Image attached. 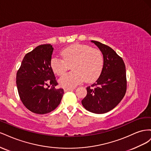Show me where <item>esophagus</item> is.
<instances>
[{
    "label": "esophagus",
    "instance_id": "34e87169",
    "mask_svg": "<svg viewBox=\"0 0 151 151\" xmlns=\"http://www.w3.org/2000/svg\"><path fill=\"white\" fill-rule=\"evenodd\" d=\"M74 89V88H65V89H64V91L65 92H67V91H73Z\"/></svg>",
    "mask_w": 151,
    "mask_h": 151
}]
</instances>
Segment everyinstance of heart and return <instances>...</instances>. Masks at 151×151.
Listing matches in <instances>:
<instances>
[{
	"label": "heart",
	"instance_id": "obj_1",
	"mask_svg": "<svg viewBox=\"0 0 151 151\" xmlns=\"http://www.w3.org/2000/svg\"><path fill=\"white\" fill-rule=\"evenodd\" d=\"M62 58L53 57L50 67L55 74L62 76L72 65V72L62 76L58 82L63 88H73L84 81L91 83L96 79L102 71L103 57L98 50L86 45L74 44L63 49Z\"/></svg>",
	"mask_w": 151,
	"mask_h": 151
}]
</instances>
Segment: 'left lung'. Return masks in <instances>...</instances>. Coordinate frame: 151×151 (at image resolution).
<instances>
[{
  "label": "left lung",
  "instance_id": "8db88e82",
  "mask_svg": "<svg viewBox=\"0 0 151 151\" xmlns=\"http://www.w3.org/2000/svg\"><path fill=\"white\" fill-rule=\"evenodd\" d=\"M94 43L103 55V67L96 83L88 87L82 104L87 110L96 114L109 111L124 97L127 91L126 69L123 59L109 47L97 41Z\"/></svg>",
  "mask_w": 151,
  "mask_h": 151
}]
</instances>
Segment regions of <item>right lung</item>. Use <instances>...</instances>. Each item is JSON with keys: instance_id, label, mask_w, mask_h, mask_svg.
<instances>
[{"instance_id": "add662e5", "label": "right lung", "mask_w": 151, "mask_h": 151, "mask_svg": "<svg viewBox=\"0 0 151 151\" xmlns=\"http://www.w3.org/2000/svg\"><path fill=\"white\" fill-rule=\"evenodd\" d=\"M53 51L50 44L39 45L26 54L17 72L16 85L21 101L36 114L53 111L64 93L63 89L55 88L58 83L50 67Z\"/></svg>"}]
</instances>
